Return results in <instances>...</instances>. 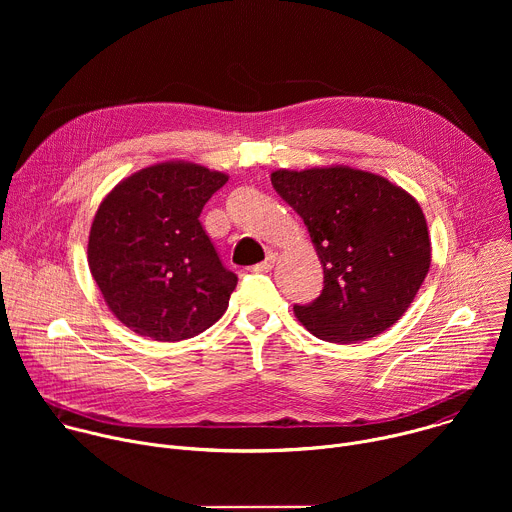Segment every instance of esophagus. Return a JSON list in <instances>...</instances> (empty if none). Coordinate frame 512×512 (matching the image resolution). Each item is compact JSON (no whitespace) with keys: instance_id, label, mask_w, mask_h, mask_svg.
<instances>
[{"instance_id":"1","label":"esophagus","mask_w":512,"mask_h":512,"mask_svg":"<svg viewBox=\"0 0 512 512\" xmlns=\"http://www.w3.org/2000/svg\"><path fill=\"white\" fill-rule=\"evenodd\" d=\"M275 263H277V253L269 251L267 259H265L263 263L255 265V267H253V271H259V273H267V271H271V269H273V265H275Z\"/></svg>"}]
</instances>
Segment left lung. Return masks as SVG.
I'll return each mask as SVG.
<instances>
[{"label": "left lung", "mask_w": 512, "mask_h": 512, "mask_svg": "<svg viewBox=\"0 0 512 512\" xmlns=\"http://www.w3.org/2000/svg\"><path fill=\"white\" fill-rule=\"evenodd\" d=\"M275 192L308 227L324 289L298 320L338 344L369 340L411 306L429 271L431 243L419 202L379 174L350 166L275 170Z\"/></svg>", "instance_id": "1"}]
</instances>
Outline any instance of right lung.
<instances>
[{
	"label": "right lung",
	"instance_id": "right-lung-1",
	"mask_svg": "<svg viewBox=\"0 0 512 512\" xmlns=\"http://www.w3.org/2000/svg\"><path fill=\"white\" fill-rule=\"evenodd\" d=\"M227 180L200 164L162 162L123 178L99 204L87 247L91 275L135 334L178 342L227 312L237 275L198 221Z\"/></svg>",
	"mask_w": 512,
	"mask_h": 512
}]
</instances>
